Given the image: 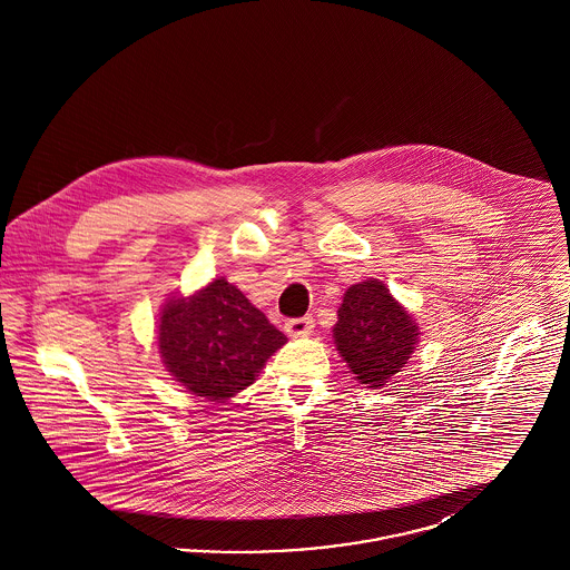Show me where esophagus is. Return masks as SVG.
<instances>
[{
    "mask_svg": "<svg viewBox=\"0 0 570 570\" xmlns=\"http://www.w3.org/2000/svg\"><path fill=\"white\" fill-rule=\"evenodd\" d=\"M284 328H286V333H288L291 337H305V335H309L312 328H314V318H312V316L291 318V321H286Z\"/></svg>",
    "mask_w": 570,
    "mask_h": 570,
    "instance_id": "1",
    "label": "esophagus"
}]
</instances>
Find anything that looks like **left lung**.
<instances>
[{
	"label": "left lung",
	"mask_w": 570,
	"mask_h": 570,
	"mask_svg": "<svg viewBox=\"0 0 570 570\" xmlns=\"http://www.w3.org/2000/svg\"><path fill=\"white\" fill-rule=\"evenodd\" d=\"M337 318V351L361 384L382 386L402 372L416 348L419 326L379 279L351 286Z\"/></svg>",
	"instance_id": "left-lung-1"
}]
</instances>
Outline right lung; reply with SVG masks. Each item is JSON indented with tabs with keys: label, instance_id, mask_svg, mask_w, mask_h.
<instances>
[{
	"label": "right lung",
	"instance_id": "1",
	"mask_svg": "<svg viewBox=\"0 0 570 570\" xmlns=\"http://www.w3.org/2000/svg\"><path fill=\"white\" fill-rule=\"evenodd\" d=\"M158 344L166 370L196 397L224 402L249 386L286 335L226 279L164 307Z\"/></svg>",
	"mask_w": 570,
	"mask_h": 570
}]
</instances>
